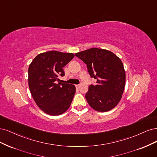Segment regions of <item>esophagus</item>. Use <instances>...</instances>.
I'll return each instance as SVG.
<instances>
[{"label":"esophagus","instance_id":"1","mask_svg":"<svg viewBox=\"0 0 157 157\" xmlns=\"http://www.w3.org/2000/svg\"><path fill=\"white\" fill-rule=\"evenodd\" d=\"M75 87H76V88H79L80 85L79 84H77V85H75Z\"/></svg>","mask_w":157,"mask_h":157}]
</instances>
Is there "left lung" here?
I'll return each mask as SVG.
<instances>
[{
  "mask_svg": "<svg viewBox=\"0 0 157 157\" xmlns=\"http://www.w3.org/2000/svg\"><path fill=\"white\" fill-rule=\"evenodd\" d=\"M86 64L97 84L90 85L85 98L90 107L100 112L115 108L122 98L126 75L121 59L110 51L90 48L75 54Z\"/></svg>",
  "mask_w": 157,
  "mask_h": 157,
  "instance_id": "8db88e82",
  "label": "left lung"
}]
</instances>
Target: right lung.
Returning <instances> with one entry per match:
<instances>
[{"mask_svg":"<svg viewBox=\"0 0 157 157\" xmlns=\"http://www.w3.org/2000/svg\"><path fill=\"white\" fill-rule=\"evenodd\" d=\"M74 57L73 53L50 51L40 53L29 67V86L38 107L51 115L67 111L75 93L74 85L61 83L64 67Z\"/></svg>","mask_w":157,"mask_h":157,"instance_id":"1","label":"right lung"}]
</instances>
